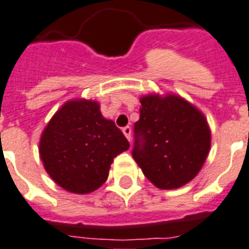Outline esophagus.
Returning <instances> with one entry per match:
<instances>
[{
	"label": "esophagus",
	"mask_w": 249,
	"mask_h": 249,
	"mask_svg": "<svg viewBox=\"0 0 249 249\" xmlns=\"http://www.w3.org/2000/svg\"><path fill=\"white\" fill-rule=\"evenodd\" d=\"M122 131H123V134H124V136L127 137V140L131 141V127L126 126V127H124V128H123Z\"/></svg>",
	"instance_id": "obj_1"
}]
</instances>
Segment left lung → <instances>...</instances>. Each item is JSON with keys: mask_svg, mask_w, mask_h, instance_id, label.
<instances>
[{"mask_svg": "<svg viewBox=\"0 0 249 249\" xmlns=\"http://www.w3.org/2000/svg\"><path fill=\"white\" fill-rule=\"evenodd\" d=\"M132 157L159 189H178L196 178L211 148L206 117L181 96L168 93L140 99Z\"/></svg>", "mask_w": 249, "mask_h": 249, "instance_id": "left-lung-1", "label": "left lung"}]
</instances>
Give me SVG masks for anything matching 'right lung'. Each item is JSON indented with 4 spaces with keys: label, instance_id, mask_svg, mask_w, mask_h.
Here are the masks:
<instances>
[{
    "label": "right lung",
    "instance_id": "add662e5",
    "mask_svg": "<svg viewBox=\"0 0 249 249\" xmlns=\"http://www.w3.org/2000/svg\"><path fill=\"white\" fill-rule=\"evenodd\" d=\"M130 148L122 131L105 119L97 101H67L45 127L39 158L65 190L89 194L104 184L114 157Z\"/></svg>",
    "mask_w": 249,
    "mask_h": 249
}]
</instances>
